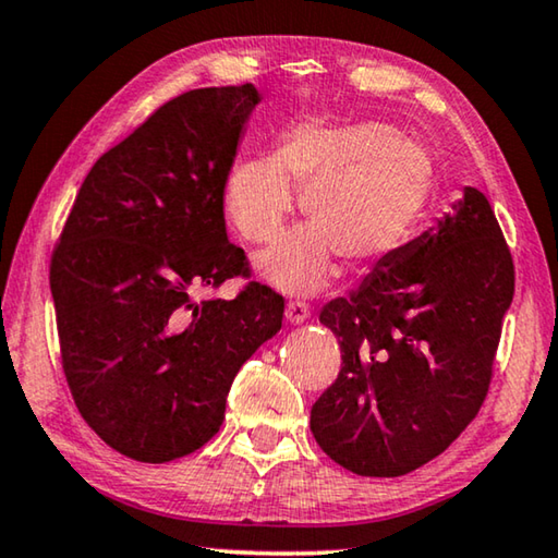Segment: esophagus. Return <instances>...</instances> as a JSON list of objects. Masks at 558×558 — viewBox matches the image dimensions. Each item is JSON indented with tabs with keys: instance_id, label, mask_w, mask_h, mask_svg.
<instances>
[{
	"instance_id": "esophagus-1",
	"label": "esophagus",
	"mask_w": 558,
	"mask_h": 558,
	"mask_svg": "<svg viewBox=\"0 0 558 558\" xmlns=\"http://www.w3.org/2000/svg\"><path fill=\"white\" fill-rule=\"evenodd\" d=\"M310 313H313V310H310L305 300H290L288 307H286V317H288V323H292V325L305 323Z\"/></svg>"
}]
</instances>
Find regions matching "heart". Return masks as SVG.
<instances>
[{
	"mask_svg": "<svg viewBox=\"0 0 558 558\" xmlns=\"http://www.w3.org/2000/svg\"><path fill=\"white\" fill-rule=\"evenodd\" d=\"M305 189L310 226L263 253L258 268L286 292H315L335 270L384 260L409 239L433 192V159L384 122L344 128L300 125L280 153L245 157L226 179V214L245 241L286 231Z\"/></svg>",
	"mask_w": 558,
	"mask_h": 558,
	"instance_id": "heart-1",
	"label": "heart"
}]
</instances>
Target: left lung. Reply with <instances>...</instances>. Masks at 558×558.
I'll use <instances>...</instances> for the list:
<instances>
[{
    "label": "left lung",
    "instance_id": "obj_1",
    "mask_svg": "<svg viewBox=\"0 0 558 558\" xmlns=\"http://www.w3.org/2000/svg\"><path fill=\"white\" fill-rule=\"evenodd\" d=\"M514 263L487 196L462 199L319 313L342 369L310 413L317 446L364 477H399L440 456L483 405Z\"/></svg>",
    "mask_w": 558,
    "mask_h": 558
}]
</instances>
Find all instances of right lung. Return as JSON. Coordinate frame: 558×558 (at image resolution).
Returning <instances> with one entry per match:
<instances>
[{"label": "right lung", "mask_w": 558, "mask_h": 558, "mask_svg": "<svg viewBox=\"0 0 558 558\" xmlns=\"http://www.w3.org/2000/svg\"><path fill=\"white\" fill-rule=\"evenodd\" d=\"M258 102L253 83L167 100L93 165L53 248L65 381L125 458L169 462L209 442L235 374L282 325L286 300L256 280L233 300H194L251 278L223 189Z\"/></svg>", "instance_id": "1"}]
</instances>
